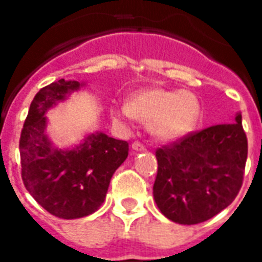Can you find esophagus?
Returning a JSON list of instances; mask_svg holds the SVG:
<instances>
[{"mask_svg": "<svg viewBox=\"0 0 262 262\" xmlns=\"http://www.w3.org/2000/svg\"><path fill=\"white\" fill-rule=\"evenodd\" d=\"M131 147H133V150H137V152H142V150H145V145H142L141 142H134L133 145H131Z\"/></svg>", "mask_w": 262, "mask_h": 262, "instance_id": "obj_1", "label": "esophagus"}]
</instances>
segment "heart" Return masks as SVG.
Instances as JSON below:
<instances>
[{
	"label": "heart",
	"mask_w": 262,
	"mask_h": 262,
	"mask_svg": "<svg viewBox=\"0 0 262 262\" xmlns=\"http://www.w3.org/2000/svg\"><path fill=\"white\" fill-rule=\"evenodd\" d=\"M200 113V103L193 92L170 91L159 86H147L131 94L127 105L113 110L120 121L129 123L138 119L149 124L155 138L174 142L194 128Z\"/></svg>",
	"instance_id": "heart-1"
}]
</instances>
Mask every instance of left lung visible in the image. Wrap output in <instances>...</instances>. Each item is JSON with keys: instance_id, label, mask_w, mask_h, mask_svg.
Listing matches in <instances>:
<instances>
[{"instance_id": "1", "label": "left lung", "mask_w": 262, "mask_h": 262, "mask_svg": "<svg viewBox=\"0 0 262 262\" xmlns=\"http://www.w3.org/2000/svg\"><path fill=\"white\" fill-rule=\"evenodd\" d=\"M153 198L161 214L182 225L217 215L239 193L243 182L247 138L242 115L156 150Z\"/></svg>"}]
</instances>
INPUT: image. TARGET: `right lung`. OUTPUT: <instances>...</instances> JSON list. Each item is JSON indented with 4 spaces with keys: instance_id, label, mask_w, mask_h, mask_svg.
<instances>
[{
    "instance_id": "1",
    "label": "right lung",
    "mask_w": 262,
    "mask_h": 262,
    "mask_svg": "<svg viewBox=\"0 0 262 262\" xmlns=\"http://www.w3.org/2000/svg\"><path fill=\"white\" fill-rule=\"evenodd\" d=\"M84 82L60 78L41 88L31 102L20 134L21 180L41 207L63 220L95 213L110 180L128 156V143L94 133L70 147L55 146L47 134V112Z\"/></svg>"
}]
</instances>
